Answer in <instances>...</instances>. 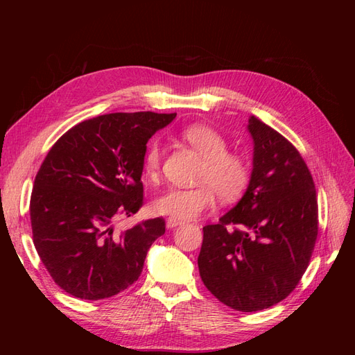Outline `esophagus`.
I'll use <instances>...</instances> for the list:
<instances>
[{
  "instance_id": "34e87169",
  "label": "esophagus",
  "mask_w": 355,
  "mask_h": 355,
  "mask_svg": "<svg viewBox=\"0 0 355 355\" xmlns=\"http://www.w3.org/2000/svg\"><path fill=\"white\" fill-rule=\"evenodd\" d=\"M182 223H184V220L176 219V218H167V220H166V227H167L168 230H173V228L179 227V225H182Z\"/></svg>"
}]
</instances>
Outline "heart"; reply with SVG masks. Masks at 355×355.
Wrapping results in <instances>:
<instances>
[{
    "label": "heart",
    "mask_w": 355,
    "mask_h": 355,
    "mask_svg": "<svg viewBox=\"0 0 355 355\" xmlns=\"http://www.w3.org/2000/svg\"><path fill=\"white\" fill-rule=\"evenodd\" d=\"M180 136L204 158L197 176L201 185L191 189H167L153 201L154 211L176 219H194L213 206L214 191L223 201L240 197L249 180V167L240 155L227 153L228 144L223 136L202 124L185 127ZM159 163V144H149L144 157L145 175L148 178L155 176Z\"/></svg>",
    "instance_id": "heart-1"
}]
</instances>
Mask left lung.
I'll list each match as a JSON object with an SVG mask.
<instances>
[{
	"instance_id": "left-lung-1",
	"label": "left lung",
	"mask_w": 355,
	"mask_h": 355,
	"mask_svg": "<svg viewBox=\"0 0 355 355\" xmlns=\"http://www.w3.org/2000/svg\"><path fill=\"white\" fill-rule=\"evenodd\" d=\"M253 168L241 200L202 228L201 280L243 313L286 299L306 271L318 232L313 176L286 137L252 115ZM230 224L239 228L230 230Z\"/></svg>"
}]
</instances>
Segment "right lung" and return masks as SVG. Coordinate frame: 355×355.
Listing matches in <instances>:
<instances>
[{"label": "right lung", "mask_w": 355, "mask_h": 355, "mask_svg": "<svg viewBox=\"0 0 355 355\" xmlns=\"http://www.w3.org/2000/svg\"><path fill=\"white\" fill-rule=\"evenodd\" d=\"M176 114L115 112L85 120L53 145L31 196V227L40 259L67 293L87 300L132 286L163 218L118 232L115 220L144 201V157L151 136Z\"/></svg>", "instance_id": "1"}]
</instances>
